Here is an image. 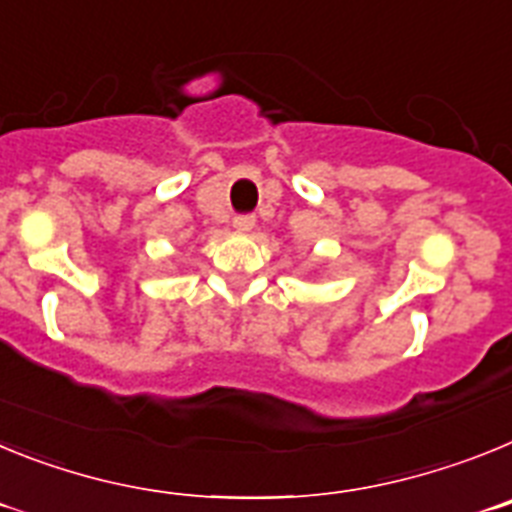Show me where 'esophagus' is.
<instances>
[{"label":"esophagus","instance_id":"obj_1","mask_svg":"<svg viewBox=\"0 0 512 512\" xmlns=\"http://www.w3.org/2000/svg\"><path fill=\"white\" fill-rule=\"evenodd\" d=\"M233 225H235V230H241V233H248V230H251L253 225H256V217L248 215V212H243V215H235L233 217Z\"/></svg>","mask_w":512,"mask_h":512}]
</instances>
